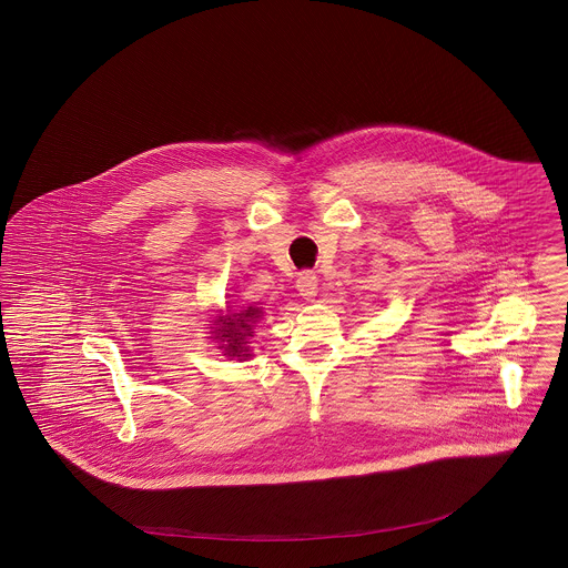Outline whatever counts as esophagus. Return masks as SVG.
<instances>
[{
    "instance_id": "34e87169",
    "label": "esophagus",
    "mask_w": 568,
    "mask_h": 568,
    "mask_svg": "<svg viewBox=\"0 0 568 568\" xmlns=\"http://www.w3.org/2000/svg\"><path fill=\"white\" fill-rule=\"evenodd\" d=\"M317 284H320V280H317V275L311 273V271L300 273V277H297V291H300V295H302L304 300H313V297L317 295Z\"/></svg>"
}]
</instances>
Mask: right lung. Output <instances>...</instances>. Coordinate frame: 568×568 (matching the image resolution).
<instances>
[{"instance_id":"add662e5","label":"right lung","mask_w":568,"mask_h":568,"mask_svg":"<svg viewBox=\"0 0 568 568\" xmlns=\"http://www.w3.org/2000/svg\"><path fill=\"white\" fill-rule=\"evenodd\" d=\"M262 317V311L260 308H253L248 306L246 311L241 313H234V315H225V317H219L212 325L214 327V334L212 338H216L225 349L227 356H234L239 361H246L251 354H248V347H246V338L253 336V324Z\"/></svg>"}]
</instances>
